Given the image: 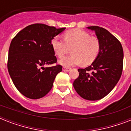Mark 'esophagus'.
Returning a JSON list of instances; mask_svg holds the SVG:
<instances>
[{"mask_svg":"<svg viewBox=\"0 0 131 131\" xmlns=\"http://www.w3.org/2000/svg\"><path fill=\"white\" fill-rule=\"evenodd\" d=\"M62 70H63L64 71H69L70 70H71V69H70V68L66 67H64L62 68Z\"/></svg>","mask_w":131,"mask_h":131,"instance_id":"1","label":"esophagus"}]
</instances>
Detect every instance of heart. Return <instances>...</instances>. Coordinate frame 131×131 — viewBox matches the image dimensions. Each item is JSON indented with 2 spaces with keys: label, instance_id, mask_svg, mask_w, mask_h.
Wrapping results in <instances>:
<instances>
[{
  "label": "heart",
  "instance_id": "1",
  "mask_svg": "<svg viewBox=\"0 0 131 131\" xmlns=\"http://www.w3.org/2000/svg\"><path fill=\"white\" fill-rule=\"evenodd\" d=\"M63 39L55 37L51 42L56 55L61 58L71 49V54L62 58L59 63L66 67H71L82 64L84 66L91 64L99 55L101 43L96 37L80 29L67 31Z\"/></svg>",
  "mask_w": 131,
  "mask_h": 131
}]
</instances>
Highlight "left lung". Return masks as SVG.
Instances as JSON below:
<instances>
[{"label":"left lung","instance_id":"1","mask_svg":"<svg viewBox=\"0 0 131 131\" xmlns=\"http://www.w3.org/2000/svg\"><path fill=\"white\" fill-rule=\"evenodd\" d=\"M95 32L101 43V51L91 65L79 69V77L73 87L84 99L97 101L112 91L120 80L123 68L124 53L120 42L110 32L99 26H88Z\"/></svg>","mask_w":131,"mask_h":131}]
</instances>
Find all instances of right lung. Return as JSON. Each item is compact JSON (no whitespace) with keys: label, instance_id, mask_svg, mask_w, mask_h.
Here are the masks:
<instances>
[{"label":"right lung","instance_id":"1","mask_svg":"<svg viewBox=\"0 0 131 131\" xmlns=\"http://www.w3.org/2000/svg\"><path fill=\"white\" fill-rule=\"evenodd\" d=\"M65 28L34 24L19 31L11 41L8 71L16 88L26 97H43L51 89L56 76L62 71L61 65L43 66L57 61L51 42Z\"/></svg>","mask_w":131,"mask_h":131}]
</instances>
